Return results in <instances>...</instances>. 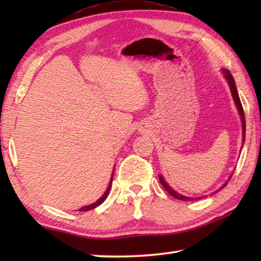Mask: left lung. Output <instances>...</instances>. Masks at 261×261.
<instances>
[{
	"label": "left lung",
	"instance_id": "1",
	"mask_svg": "<svg viewBox=\"0 0 261 261\" xmlns=\"http://www.w3.org/2000/svg\"><path fill=\"white\" fill-rule=\"evenodd\" d=\"M223 74L224 77H226L227 82L229 84V87H230V91H231V94H232V98H233V101H235L236 103V107L238 109V113H240L241 115V120H242V127H243V143H244V139H245V116H244V110H243V107H242V103H241V100H240V96H238V93H237V88H236V85H235V81H233V78L231 76V73L228 71V70H223ZM231 177V176H230ZM159 179H160V183L162 184V187L166 189V191L171 194L174 198H176V199L178 200H183V201H188V200H193L194 198H189V197H185V196H182V194H179L175 191V190L171 189L169 185H168L166 183V180L163 179V177L161 175H159ZM230 179V178H229ZM227 184V183H226ZM226 184H223L222 187H221V189H222L223 187H226ZM220 189V190H221ZM196 199H198V198H196ZM199 199H201V198H199Z\"/></svg>",
	"mask_w": 261,
	"mask_h": 261
}]
</instances>
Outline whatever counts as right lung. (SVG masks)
Returning a JSON list of instances; mask_svg holds the SVG:
<instances>
[{"mask_svg": "<svg viewBox=\"0 0 261 261\" xmlns=\"http://www.w3.org/2000/svg\"><path fill=\"white\" fill-rule=\"evenodd\" d=\"M112 183H113V176H112V179H110V183H109V187H108V189H107V191H106V192L103 193V196L101 197L99 200H96L95 202H93V204H91V205H88V206H85V207H82V208L79 210V212H86V211L93 210V208H95V207H98L99 205L102 204V202L106 200V198L108 197V193H109V191H110V187H112Z\"/></svg>", "mask_w": 261, "mask_h": 261, "instance_id": "right-lung-1", "label": "right lung"}]
</instances>
